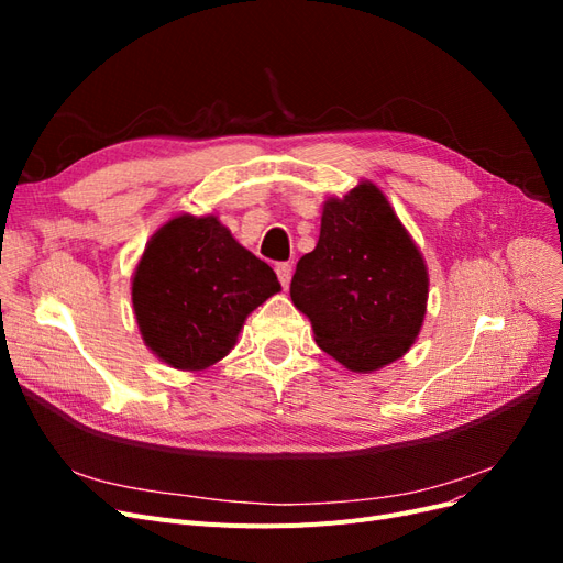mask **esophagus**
Listing matches in <instances>:
<instances>
[{
    "instance_id": "esophagus-1",
    "label": "esophagus",
    "mask_w": 563,
    "mask_h": 563,
    "mask_svg": "<svg viewBox=\"0 0 563 563\" xmlns=\"http://www.w3.org/2000/svg\"><path fill=\"white\" fill-rule=\"evenodd\" d=\"M291 275H294L291 265H288V263H279V265H277V277H279V282H282L284 288H288V284H291Z\"/></svg>"
}]
</instances>
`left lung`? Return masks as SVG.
Instances as JSON below:
<instances>
[{"label":"left lung","mask_w":563,"mask_h":563,"mask_svg":"<svg viewBox=\"0 0 563 563\" xmlns=\"http://www.w3.org/2000/svg\"><path fill=\"white\" fill-rule=\"evenodd\" d=\"M422 251L376 183L327 197L314 251L298 261L291 300L317 345L352 373L401 360L428 314Z\"/></svg>","instance_id":"left-lung-1"}]
</instances>
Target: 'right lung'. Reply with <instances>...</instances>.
<instances>
[{"instance_id":"add662e5","label":"right lung","mask_w":563,"mask_h":563,"mask_svg":"<svg viewBox=\"0 0 563 563\" xmlns=\"http://www.w3.org/2000/svg\"><path fill=\"white\" fill-rule=\"evenodd\" d=\"M282 284L218 216L176 213L150 236L131 277L135 323L147 350L199 373L236 345L246 317Z\"/></svg>"}]
</instances>
